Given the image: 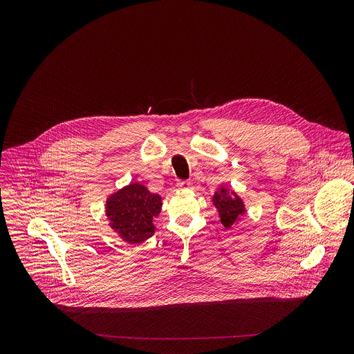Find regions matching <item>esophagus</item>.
I'll list each match as a JSON object with an SVG mask.
<instances>
[{
    "label": "esophagus",
    "instance_id": "obj_1",
    "mask_svg": "<svg viewBox=\"0 0 354 354\" xmlns=\"http://www.w3.org/2000/svg\"><path fill=\"white\" fill-rule=\"evenodd\" d=\"M179 189H189L192 186V183L189 180H179L176 185Z\"/></svg>",
    "mask_w": 354,
    "mask_h": 354
}]
</instances>
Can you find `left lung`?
Wrapping results in <instances>:
<instances>
[{
  "label": "left lung",
  "instance_id": "1",
  "mask_svg": "<svg viewBox=\"0 0 354 354\" xmlns=\"http://www.w3.org/2000/svg\"><path fill=\"white\" fill-rule=\"evenodd\" d=\"M214 206L218 209L221 223L225 228H230L239 216L245 213L242 200L232 192L230 193L225 187H221L213 197Z\"/></svg>",
  "mask_w": 354,
  "mask_h": 354
}]
</instances>
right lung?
Wrapping results in <instances>:
<instances>
[{"label": "right lung", "instance_id": "obj_1", "mask_svg": "<svg viewBox=\"0 0 354 354\" xmlns=\"http://www.w3.org/2000/svg\"><path fill=\"white\" fill-rule=\"evenodd\" d=\"M161 197L140 183H130L106 201L111 227L129 243H141L153 236V220L161 213Z\"/></svg>", "mask_w": 354, "mask_h": 354}]
</instances>
